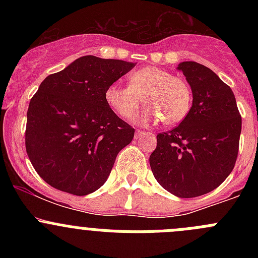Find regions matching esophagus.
<instances>
[{
  "label": "esophagus",
  "mask_w": 258,
  "mask_h": 258,
  "mask_svg": "<svg viewBox=\"0 0 258 258\" xmlns=\"http://www.w3.org/2000/svg\"><path fill=\"white\" fill-rule=\"evenodd\" d=\"M145 134V132L144 131H141V130H137V131H136V134H135V139H139V137H141L142 136V135H144Z\"/></svg>",
  "instance_id": "34e87169"
}]
</instances>
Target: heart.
I'll list each match as a JSON object with an SVG mask.
<instances>
[{"instance_id": "1", "label": "heart", "mask_w": 258, "mask_h": 258, "mask_svg": "<svg viewBox=\"0 0 258 258\" xmlns=\"http://www.w3.org/2000/svg\"><path fill=\"white\" fill-rule=\"evenodd\" d=\"M105 98L122 118H131L144 101L147 108L139 117L140 123H155L161 119L165 126H176L188 116L194 93L186 80L150 66L130 75L128 86H108Z\"/></svg>"}]
</instances>
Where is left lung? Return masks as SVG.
Returning a JSON list of instances; mask_svg holds the SVG:
<instances>
[{
	"label": "left lung",
	"mask_w": 258,
	"mask_h": 258,
	"mask_svg": "<svg viewBox=\"0 0 258 258\" xmlns=\"http://www.w3.org/2000/svg\"><path fill=\"white\" fill-rule=\"evenodd\" d=\"M178 70L194 93L188 116L157 135L150 166L158 183L182 199L217 188L235 167L242 118L230 86L209 67L182 62Z\"/></svg>",
	"instance_id": "8db88e82"
}]
</instances>
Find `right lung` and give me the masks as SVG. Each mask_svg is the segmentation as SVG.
Masks as SVG:
<instances>
[{
	"label": "right lung",
	"mask_w": 258,
	"mask_h": 258,
	"mask_svg": "<svg viewBox=\"0 0 258 258\" xmlns=\"http://www.w3.org/2000/svg\"><path fill=\"white\" fill-rule=\"evenodd\" d=\"M135 63L83 56L42 81L27 111L26 152L53 188L85 196L110 176L135 128L106 102L108 86Z\"/></svg>",
	"instance_id": "1"
}]
</instances>
